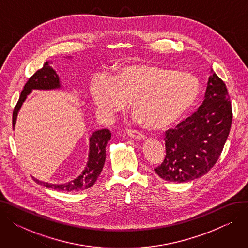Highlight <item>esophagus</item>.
<instances>
[{
  "instance_id": "1",
  "label": "esophagus",
  "mask_w": 248,
  "mask_h": 248,
  "mask_svg": "<svg viewBox=\"0 0 248 248\" xmlns=\"http://www.w3.org/2000/svg\"><path fill=\"white\" fill-rule=\"evenodd\" d=\"M127 136L135 139V140H142V139H145V135L141 134L139 131H136V129H127Z\"/></svg>"
}]
</instances>
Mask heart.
Instances as JSON below:
<instances>
[{
	"mask_svg": "<svg viewBox=\"0 0 248 248\" xmlns=\"http://www.w3.org/2000/svg\"><path fill=\"white\" fill-rule=\"evenodd\" d=\"M199 83L193 75L152 63L122 66L109 81L100 79L91 88L97 109L112 116L132 102L140 123L163 129L180 120L196 102Z\"/></svg>",
	"mask_w": 248,
	"mask_h": 248,
	"instance_id": "heart-1",
	"label": "heart"
}]
</instances>
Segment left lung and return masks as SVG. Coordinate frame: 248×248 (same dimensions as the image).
Returning a JSON list of instances; mask_svg holds the SVG:
<instances>
[{
  "label": "left lung",
  "mask_w": 248,
  "mask_h": 248,
  "mask_svg": "<svg viewBox=\"0 0 248 248\" xmlns=\"http://www.w3.org/2000/svg\"><path fill=\"white\" fill-rule=\"evenodd\" d=\"M232 115L226 85L212 71L198 110L166 132V157L154 169L155 172L162 179L177 183L207 174L222 153Z\"/></svg>",
  "instance_id": "1"
}]
</instances>
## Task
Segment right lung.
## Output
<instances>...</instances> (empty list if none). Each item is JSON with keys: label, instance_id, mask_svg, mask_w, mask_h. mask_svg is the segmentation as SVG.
<instances>
[{"label": "right lung", "instance_id": "add662e5", "mask_svg": "<svg viewBox=\"0 0 248 248\" xmlns=\"http://www.w3.org/2000/svg\"><path fill=\"white\" fill-rule=\"evenodd\" d=\"M50 61H46L43 67L38 69L26 82L24 89L22 90L20 98L14 108L13 111V126L16 124V119L18 111L22 106V103L31 93L32 89H53L60 87L59 77L56 72L50 66ZM110 132L108 128L100 129L93 134L89 139V155L88 162L82 174L69 182L67 184H49L40 182L37 179H34L38 184H41L46 188L55 189L58 191L66 192H77L90 188L93 186L98 176L100 175L102 168L106 162V147L108 141L110 140Z\"/></svg>", "mask_w": 248, "mask_h": 248}]
</instances>
